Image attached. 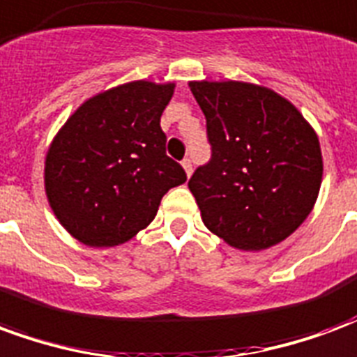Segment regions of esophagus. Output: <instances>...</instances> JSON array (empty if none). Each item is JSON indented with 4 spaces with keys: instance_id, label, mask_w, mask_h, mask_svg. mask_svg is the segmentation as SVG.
<instances>
[{
    "instance_id": "obj_1",
    "label": "esophagus",
    "mask_w": 357,
    "mask_h": 357,
    "mask_svg": "<svg viewBox=\"0 0 357 357\" xmlns=\"http://www.w3.org/2000/svg\"><path fill=\"white\" fill-rule=\"evenodd\" d=\"M181 166H183V170H185L187 178H189V176L193 174V164H191V160H189V158H183V160H181Z\"/></svg>"
}]
</instances>
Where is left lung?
I'll list each match as a JSON object with an SVG mask.
<instances>
[{
	"label": "left lung",
	"instance_id": "left-lung-1",
	"mask_svg": "<svg viewBox=\"0 0 357 357\" xmlns=\"http://www.w3.org/2000/svg\"><path fill=\"white\" fill-rule=\"evenodd\" d=\"M212 158L189 191L204 225L229 247H275L310 216L323 179L319 137L273 89L239 80H195Z\"/></svg>",
	"mask_w": 357,
	"mask_h": 357
}]
</instances>
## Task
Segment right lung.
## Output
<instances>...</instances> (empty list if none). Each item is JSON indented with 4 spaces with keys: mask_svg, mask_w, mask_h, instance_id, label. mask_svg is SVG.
<instances>
[{
    "mask_svg": "<svg viewBox=\"0 0 357 357\" xmlns=\"http://www.w3.org/2000/svg\"><path fill=\"white\" fill-rule=\"evenodd\" d=\"M176 84L133 80L82 102L50 143L43 185L59 224L91 248L124 245L185 172L160 128Z\"/></svg>",
    "mask_w": 357,
    "mask_h": 357,
    "instance_id": "obj_1",
    "label": "right lung"
}]
</instances>
